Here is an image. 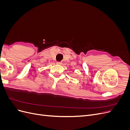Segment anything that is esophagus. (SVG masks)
<instances>
[{
	"mask_svg": "<svg viewBox=\"0 0 130 130\" xmlns=\"http://www.w3.org/2000/svg\"><path fill=\"white\" fill-rule=\"evenodd\" d=\"M62 63L61 62H56V64L58 65H61Z\"/></svg>",
	"mask_w": 130,
	"mask_h": 130,
	"instance_id": "esophagus-1",
	"label": "esophagus"
}]
</instances>
